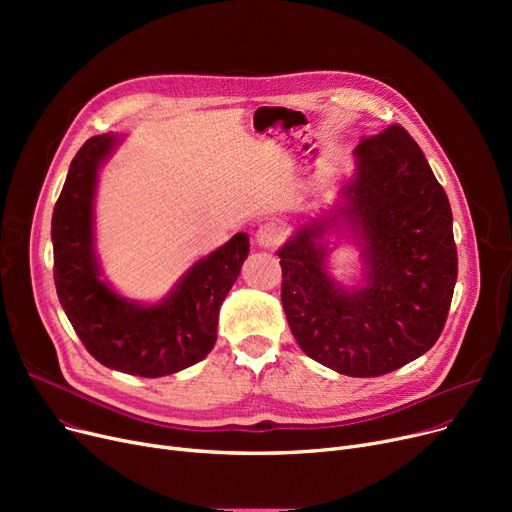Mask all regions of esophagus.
Here are the masks:
<instances>
[{
  "mask_svg": "<svg viewBox=\"0 0 512 512\" xmlns=\"http://www.w3.org/2000/svg\"><path fill=\"white\" fill-rule=\"evenodd\" d=\"M286 238V228L280 222H267L255 232V240L259 247L274 249Z\"/></svg>",
  "mask_w": 512,
  "mask_h": 512,
  "instance_id": "esophagus-1",
  "label": "esophagus"
}]
</instances>
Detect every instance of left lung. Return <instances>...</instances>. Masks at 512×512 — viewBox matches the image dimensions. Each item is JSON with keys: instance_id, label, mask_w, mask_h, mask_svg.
<instances>
[{"instance_id": "1", "label": "left lung", "mask_w": 512, "mask_h": 512, "mask_svg": "<svg viewBox=\"0 0 512 512\" xmlns=\"http://www.w3.org/2000/svg\"><path fill=\"white\" fill-rule=\"evenodd\" d=\"M357 178L344 215L359 224L367 286L346 292L328 276L326 224L299 228L278 251L282 305L303 351L353 378L390 373L427 353L452 303L459 257L442 184L400 124L355 149Z\"/></svg>"}]
</instances>
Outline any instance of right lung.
I'll use <instances>...</instances> for the list:
<instances>
[{"instance_id": "1", "label": "right lung", "mask_w": 512, "mask_h": 512, "mask_svg": "<svg viewBox=\"0 0 512 512\" xmlns=\"http://www.w3.org/2000/svg\"><path fill=\"white\" fill-rule=\"evenodd\" d=\"M114 137H91L74 155L53 207V280L70 324L101 365L141 378H161L205 359L215 344L218 313L249 255V236L236 234L201 259L174 294L155 307L132 305L99 280L93 255L97 168Z\"/></svg>"}]
</instances>
